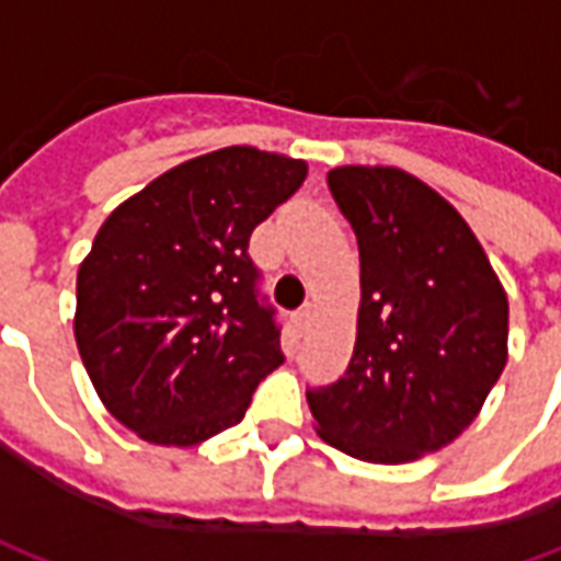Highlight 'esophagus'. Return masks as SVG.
<instances>
[{
    "label": "esophagus",
    "instance_id": "esophagus-1",
    "mask_svg": "<svg viewBox=\"0 0 561 561\" xmlns=\"http://www.w3.org/2000/svg\"><path fill=\"white\" fill-rule=\"evenodd\" d=\"M312 316H316V309H312V304H306L297 316H294V324H297V330L300 333H306L309 330V324H312Z\"/></svg>",
    "mask_w": 561,
    "mask_h": 561
}]
</instances>
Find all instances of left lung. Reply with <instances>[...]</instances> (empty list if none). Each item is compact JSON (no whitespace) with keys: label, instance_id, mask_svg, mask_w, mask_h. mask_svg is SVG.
<instances>
[{"label":"left lung","instance_id":"1","mask_svg":"<svg viewBox=\"0 0 561 561\" xmlns=\"http://www.w3.org/2000/svg\"><path fill=\"white\" fill-rule=\"evenodd\" d=\"M360 249L352 364L306 390L316 433L366 462H412L450 445L507 364V294L454 204L402 168L328 173Z\"/></svg>","mask_w":561,"mask_h":561}]
</instances>
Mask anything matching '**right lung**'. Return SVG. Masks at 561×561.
Wrapping results in <instances>:
<instances>
[{
  "label": "right lung",
  "mask_w": 561,
  "mask_h": 561,
  "mask_svg": "<svg viewBox=\"0 0 561 561\" xmlns=\"http://www.w3.org/2000/svg\"><path fill=\"white\" fill-rule=\"evenodd\" d=\"M306 171L282 152L216 149L156 176L95 233L75 340L104 409L149 445L225 433L285 360L249 237Z\"/></svg>",
  "instance_id": "add662e5"
}]
</instances>
